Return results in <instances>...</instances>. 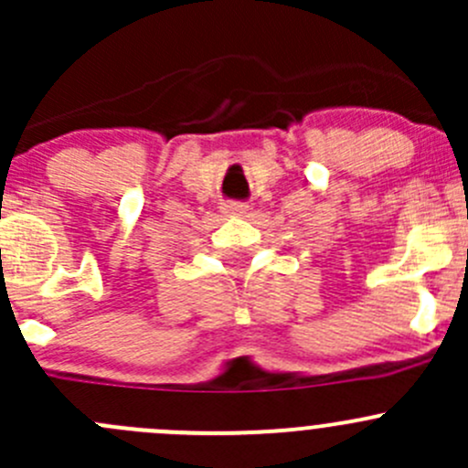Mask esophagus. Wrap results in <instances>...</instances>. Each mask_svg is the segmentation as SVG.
Returning a JSON list of instances; mask_svg holds the SVG:
<instances>
[{
	"label": "esophagus",
	"instance_id": "esophagus-1",
	"mask_svg": "<svg viewBox=\"0 0 468 468\" xmlns=\"http://www.w3.org/2000/svg\"><path fill=\"white\" fill-rule=\"evenodd\" d=\"M249 206L244 204V201H226L224 206H221V212L224 215H247Z\"/></svg>",
	"mask_w": 468,
	"mask_h": 468
}]
</instances>
